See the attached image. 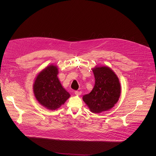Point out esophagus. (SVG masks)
Masks as SVG:
<instances>
[{
  "label": "esophagus",
  "instance_id": "obj_1",
  "mask_svg": "<svg viewBox=\"0 0 156 156\" xmlns=\"http://www.w3.org/2000/svg\"><path fill=\"white\" fill-rule=\"evenodd\" d=\"M75 95H76V96H80V95L81 94V91H75Z\"/></svg>",
  "mask_w": 156,
  "mask_h": 156
}]
</instances>
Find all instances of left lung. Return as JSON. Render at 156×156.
<instances>
[{
	"label": "left lung",
	"instance_id": "8db88e82",
	"mask_svg": "<svg viewBox=\"0 0 156 156\" xmlns=\"http://www.w3.org/2000/svg\"><path fill=\"white\" fill-rule=\"evenodd\" d=\"M92 70L95 84L83 100L91 112L99 114L114 107L120 96L121 86L118 76L108 66H96Z\"/></svg>",
	"mask_w": 156,
	"mask_h": 156
}]
</instances>
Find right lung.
<instances>
[{"mask_svg": "<svg viewBox=\"0 0 156 156\" xmlns=\"http://www.w3.org/2000/svg\"><path fill=\"white\" fill-rule=\"evenodd\" d=\"M58 73L57 65L51 64L37 75L33 84V93L36 100L51 110L58 108L70 97V93L61 84Z\"/></svg>", "mask_w": 156, "mask_h": 156, "instance_id": "right-lung-1", "label": "right lung"}]
</instances>
